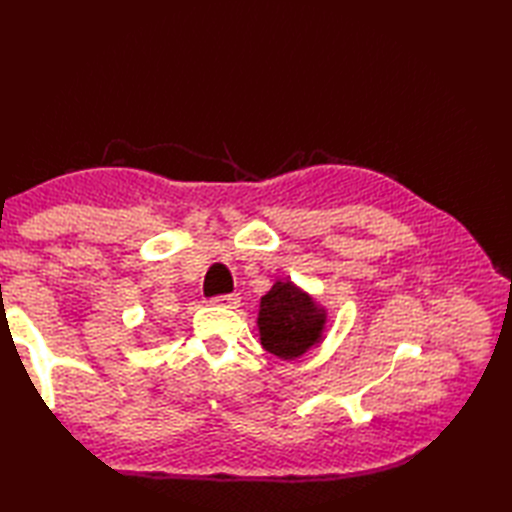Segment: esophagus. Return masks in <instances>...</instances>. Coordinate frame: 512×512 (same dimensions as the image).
<instances>
[{"label":"esophagus","mask_w":512,"mask_h":512,"mask_svg":"<svg viewBox=\"0 0 512 512\" xmlns=\"http://www.w3.org/2000/svg\"><path fill=\"white\" fill-rule=\"evenodd\" d=\"M213 306H224V308H237L239 297L237 295H217L211 299Z\"/></svg>","instance_id":"1"}]
</instances>
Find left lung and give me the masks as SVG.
Listing matches in <instances>:
<instances>
[{"label":"left lung","instance_id":"left-lung-1","mask_svg":"<svg viewBox=\"0 0 512 512\" xmlns=\"http://www.w3.org/2000/svg\"><path fill=\"white\" fill-rule=\"evenodd\" d=\"M257 323L264 350L292 361L321 341L325 314L306 292L277 281L262 297Z\"/></svg>","mask_w":512,"mask_h":512}]
</instances>
